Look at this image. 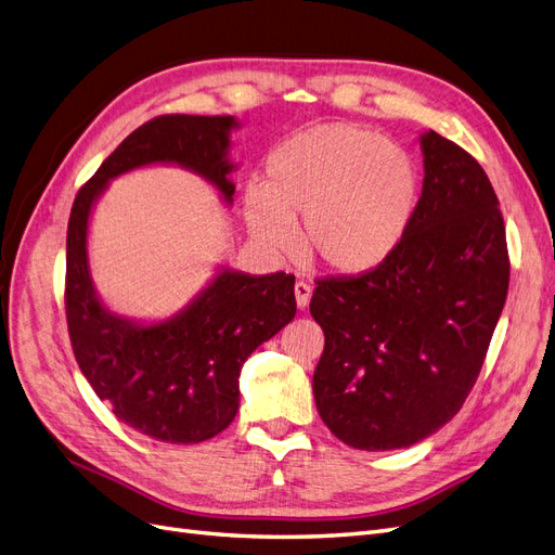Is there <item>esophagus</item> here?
Wrapping results in <instances>:
<instances>
[{"label":"esophagus","instance_id":"1","mask_svg":"<svg viewBox=\"0 0 555 555\" xmlns=\"http://www.w3.org/2000/svg\"><path fill=\"white\" fill-rule=\"evenodd\" d=\"M294 296H296V306H298L300 310L308 308L310 298H312L310 284H306V282H296V284H294Z\"/></svg>","mask_w":555,"mask_h":555}]
</instances>
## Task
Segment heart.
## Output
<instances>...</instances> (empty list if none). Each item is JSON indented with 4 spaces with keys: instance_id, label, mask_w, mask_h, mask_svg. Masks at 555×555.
<instances>
[{
    "instance_id": "heart-1",
    "label": "heart",
    "mask_w": 555,
    "mask_h": 555,
    "mask_svg": "<svg viewBox=\"0 0 555 555\" xmlns=\"http://www.w3.org/2000/svg\"><path fill=\"white\" fill-rule=\"evenodd\" d=\"M268 182L243 192L251 236L275 255L296 249L304 220L306 255L335 275H365L389 261L418 206L422 178L405 147L382 133L326 122L280 143L266 164Z\"/></svg>"
}]
</instances>
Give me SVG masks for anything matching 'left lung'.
Returning <instances> with one entry per match:
<instances>
[{
  "label": "left lung",
  "mask_w": 555,
  "mask_h": 555,
  "mask_svg": "<svg viewBox=\"0 0 555 555\" xmlns=\"http://www.w3.org/2000/svg\"><path fill=\"white\" fill-rule=\"evenodd\" d=\"M424 188L396 255L331 278L310 300L324 328L312 391L335 438L408 449L451 422L473 389L509 289L505 222L489 176L424 131Z\"/></svg>",
  "instance_id": "1"
}]
</instances>
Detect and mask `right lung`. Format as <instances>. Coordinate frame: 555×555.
<instances>
[{
	"label": "right lung",
	"mask_w": 555,
	"mask_h": 555,
	"mask_svg": "<svg viewBox=\"0 0 555 555\" xmlns=\"http://www.w3.org/2000/svg\"><path fill=\"white\" fill-rule=\"evenodd\" d=\"M233 115H162L115 147L74 201L66 229V324L94 393L147 438L196 444L222 433L241 405V367L296 314L294 275H249L217 263L190 304L164 319H133L99 296L88 233L111 180L145 166H178L233 204Z\"/></svg>",
	"instance_id": "add662e5"
}]
</instances>
